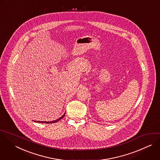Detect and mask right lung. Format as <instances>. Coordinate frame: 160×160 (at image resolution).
Masks as SVG:
<instances>
[{
	"instance_id": "add662e5",
	"label": "right lung",
	"mask_w": 160,
	"mask_h": 160,
	"mask_svg": "<svg viewBox=\"0 0 160 160\" xmlns=\"http://www.w3.org/2000/svg\"><path fill=\"white\" fill-rule=\"evenodd\" d=\"M64 116H65V112H64V114L61 117V118H59V119H56V120H55V121H34V122H41V123H54V122H58V121H59V120H61V119H62L64 117Z\"/></svg>"
}]
</instances>
